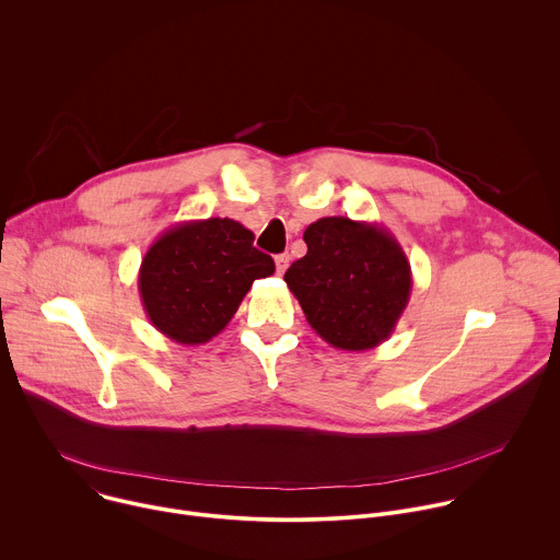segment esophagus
<instances>
[{"label":"esophagus","instance_id":"esophagus-1","mask_svg":"<svg viewBox=\"0 0 560 560\" xmlns=\"http://www.w3.org/2000/svg\"><path fill=\"white\" fill-rule=\"evenodd\" d=\"M275 264H277V272L283 275V272L288 270V266H290V255H288V253L277 255V257H275Z\"/></svg>","mask_w":560,"mask_h":560}]
</instances>
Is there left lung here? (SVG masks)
<instances>
[{
  "mask_svg": "<svg viewBox=\"0 0 560 560\" xmlns=\"http://www.w3.org/2000/svg\"><path fill=\"white\" fill-rule=\"evenodd\" d=\"M303 240L307 255L283 279L312 329L345 351L385 342L413 288L411 264L398 240L385 226L349 218H320Z\"/></svg>",
  "mask_w": 560,
  "mask_h": 560,
  "instance_id": "obj_1",
  "label": "left lung"
}]
</instances>
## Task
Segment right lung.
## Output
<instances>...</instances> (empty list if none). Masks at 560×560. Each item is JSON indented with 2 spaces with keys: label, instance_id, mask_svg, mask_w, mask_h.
<instances>
[{
  "label": "right lung",
  "instance_id": "add662e5",
  "mask_svg": "<svg viewBox=\"0 0 560 560\" xmlns=\"http://www.w3.org/2000/svg\"><path fill=\"white\" fill-rule=\"evenodd\" d=\"M229 218L179 222L147 250L138 290L151 325L179 345H205L235 316L255 279L275 261Z\"/></svg>",
  "mask_w": 560,
  "mask_h": 560
}]
</instances>
